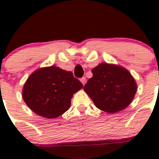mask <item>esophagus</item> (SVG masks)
<instances>
[{
  "instance_id": "34e87169",
  "label": "esophagus",
  "mask_w": 159,
  "mask_h": 159,
  "mask_svg": "<svg viewBox=\"0 0 159 159\" xmlns=\"http://www.w3.org/2000/svg\"><path fill=\"white\" fill-rule=\"evenodd\" d=\"M80 81L83 84V85H84V84H86V78H85V77H82V78L80 79Z\"/></svg>"
}]
</instances>
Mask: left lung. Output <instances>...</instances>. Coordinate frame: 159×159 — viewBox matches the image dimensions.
I'll use <instances>...</instances> for the list:
<instances>
[{
    "mask_svg": "<svg viewBox=\"0 0 159 159\" xmlns=\"http://www.w3.org/2000/svg\"><path fill=\"white\" fill-rule=\"evenodd\" d=\"M92 71L93 76L88 80L84 89L99 109L107 113H116L131 102L137 85L127 70L102 63Z\"/></svg>",
    "mask_w": 159,
    "mask_h": 159,
    "instance_id": "obj_1",
    "label": "left lung"
}]
</instances>
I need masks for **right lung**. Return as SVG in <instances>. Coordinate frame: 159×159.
I'll return each instance as SVG.
<instances>
[{"instance_id":"right-lung-1","label":"right lung","mask_w":159,"mask_h":159,"mask_svg":"<svg viewBox=\"0 0 159 159\" xmlns=\"http://www.w3.org/2000/svg\"><path fill=\"white\" fill-rule=\"evenodd\" d=\"M82 88L72 72L52 66L32 73L24 86L22 96L32 111L55 119L67 111L73 94Z\"/></svg>"}]
</instances>
